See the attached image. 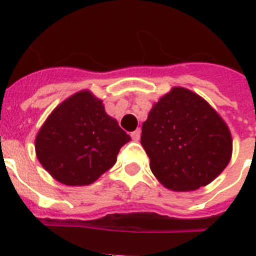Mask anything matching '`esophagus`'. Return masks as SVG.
Segmentation results:
<instances>
[{"mask_svg": "<svg viewBox=\"0 0 256 256\" xmlns=\"http://www.w3.org/2000/svg\"><path fill=\"white\" fill-rule=\"evenodd\" d=\"M132 140L133 141H136V142H138L140 141V138H141V130H136L134 132H132Z\"/></svg>", "mask_w": 256, "mask_h": 256, "instance_id": "obj_1", "label": "esophagus"}]
</instances>
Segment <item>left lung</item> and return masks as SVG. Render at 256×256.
Wrapping results in <instances>:
<instances>
[{"mask_svg":"<svg viewBox=\"0 0 256 256\" xmlns=\"http://www.w3.org/2000/svg\"><path fill=\"white\" fill-rule=\"evenodd\" d=\"M141 144L156 180L172 191L206 186L232 156L227 123L208 101L183 87H173L154 104L142 124Z\"/></svg>","mask_w":256,"mask_h":256,"instance_id":"8db88e82","label":"left lung"}]
</instances>
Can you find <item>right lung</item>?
Wrapping results in <instances>:
<instances>
[{"label":"right lung","mask_w":256,"mask_h":256,"mask_svg":"<svg viewBox=\"0 0 256 256\" xmlns=\"http://www.w3.org/2000/svg\"><path fill=\"white\" fill-rule=\"evenodd\" d=\"M130 141L102 100L83 90L52 110L36 136V155L58 182L87 186L112 168Z\"/></svg>","instance_id":"1"}]
</instances>
